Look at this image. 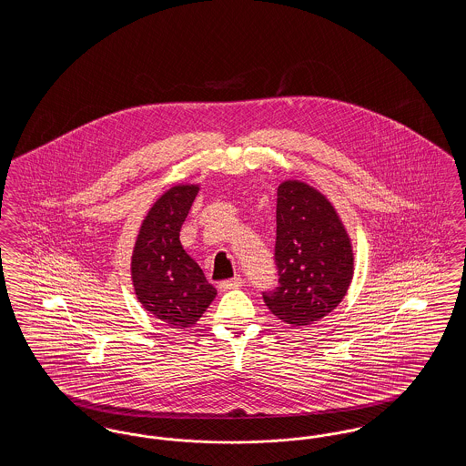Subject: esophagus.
<instances>
[{"label":"esophagus","mask_w":466,"mask_h":466,"mask_svg":"<svg viewBox=\"0 0 466 466\" xmlns=\"http://www.w3.org/2000/svg\"><path fill=\"white\" fill-rule=\"evenodd\" d=\"M239 287H243V279H241V276H236V278H232V279L222 281V283L218 285V289H220V291H228V289H239Z\"/></svg>","instance_id":"1"}]
</instances>
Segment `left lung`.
Segmentation results:
<instances>
[{
    "label": "left lung",
    "instance_id": "obj_1",
    "mask_svg": "<svg viewBox=\"0 0 466 466\" xmlns=\"http://www.w3.org/2000/svg\"><path fill=\"white\" fill-rule=\"evenodd\" d=\"M276 266L279 287L264 293L268 310L291 327L332 312L355 274L351 238L332 202L299 179L278 187Z\"/></svg>",
    "mask_w": 466,
    "mask_h": 466
}]
</instances>
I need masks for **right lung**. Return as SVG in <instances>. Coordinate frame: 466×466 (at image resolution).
<instances>
[{"instance_id":"add662e5","label":"right lung","mask_w":466,"mask_h":466,"mask_svg":"<svg viewBox=\"0 0 466 466\" xmlns=\"http://www.w3.org/2000/svg\"><path fill=\"white\" fill-rule=\"evenodd\" d=\"M198 192L199 185L194 183L166 190L141 223L131 257L137 302L175 329L196 325L217 297V289L179 243L181 225Z\"/></svg>"}]
</instances>
